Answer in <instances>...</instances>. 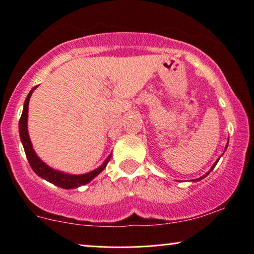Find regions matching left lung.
I'll return each instance as SVG.
<instances>
[{
    "instance_id": "8db88e82",
    "label": "left lung",
    "mask_w": 254,
    "mask_h": 254,
    "mask_svg": "<svg viewBox=\"0 0 254 254\" xmlns=\"http://www.w3.org/2000/svg\"><path fill=\"white\" fill-rule=\"evenodd\" d=\"M226 147H227V145H226ZM218 160H219V159H218ZM218 160H217V162L216 163H214V164L212 165V168H211V170H213L214 169V166H216L217 165V163H218ZM211 170H210V171H211ZM208 175V172L206 173V175H205V176H203V177H200V178H197V179H193V182H197V181H200V179H203L204 177H206V176Z\"/></svg>"
}]
</instances>
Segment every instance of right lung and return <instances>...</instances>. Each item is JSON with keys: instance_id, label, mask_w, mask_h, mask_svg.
Listing matches in <instances>:
<instances>
[{"instance_id": "right-lung-1", "label": "right lung", "mask_w": 254, "mask_h": 254, "mask_svg": "<svg viewBox=\"0 0 254 254\" xmlns=\"http://www.w3.org/2000/svg\"><path fill=\"white\" fill-rule=\"evenodd\" d=\"M35 89H36V86H34V88L30 90V92H29L27 98H25L23 111H22L20 123H18V131H20L21 142L23 144L25 156H27L28 162L29 164H30L31 169H33L35 173H36L37 176H40L41 178L46 179V181L53 183L54 185L60 186V188L62 189H75V188H78V186L88 184L89 182H91L96 176H98L99 173L105 169V166H107L109 160L111 158V155L104 160V163L99 166V168H97L91 172L84 173V175H69V173L57 171V170H54L53 168H50V166H48L44 162H42V160L38 158L36 153H35V151L33 149V144L30 142V138H29V133H28L29 99H30L31 94H33Z\"/></svg>"}]
</instances>
